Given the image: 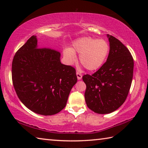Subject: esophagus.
<instances>
[{"instance_id": "1", "label": "esophagus", "mask_w": 148, "mask_h": 148, "mask_svg": "<svg viewBox=\"0 0 148 148\" xmlns=\"http://www.w3.org/2000/svg\"><path fill=\"white\" fill-rule=\"evenodd\" d=\"M76 76L77 77V79H81L82 78V75L79 72H76Z\"/></svg>"}]
</instances>
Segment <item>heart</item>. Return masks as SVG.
I'll use <instances>...</instances> for the list:
<instances>
[{
  "instance_id": "obj_1",
  "label": "heart",
  "mask_w": 148,
  "mask_h": 148,
  "mask_svg": "<svg viewBox=\"0 0 148 148\" xmlns=\"http://www.w3.org/2000/svg\"><path fill=\"white\" fill-rule=\"evenodd\" d=\"M110 51V46L103 39L83 37L72 43V48L63 50L64 57L67 63L72 64L76 61V56L79 55V62L87 70L96 71L106 61Z\"/></svg>"
}]
</instances>
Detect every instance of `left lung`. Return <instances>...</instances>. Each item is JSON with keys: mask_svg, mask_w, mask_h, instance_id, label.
I'll return each mask as SVG.
<instances>
[{"mask_svg": "<svg viewBox=\"0 0 148 148\" xmlns=\"http://www.w3.org/2000/svg\"><path fill=\"white\" fill-rule=\"evenodd\" d=\"M110 52L107 61L91 76L82 77L86 84L85 100L95 113L109 114L118 109L128 96L133 76L134 61L127 47L108 34Z\"/></svg>", "mask_w": 148, "mask_h": 148, "instance_id": "obj_1", "label": "left lung"}]
</instances>
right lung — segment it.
I'll return each mask as SVG.
<instances>
[{
  "label": "right lung",
  "mask_w": 148,
  "mask_h": 148,
  "mask_svg": "<svg viewBox=\"0 0 148 148\" xmlns=\"http://www.w3.org/2000/svg\"><path fill=\"white\" fill-rule=\"evenodd\" d=\"M60 52L38 47L32 36L17 50L12 65V82L25 106L35 113L51 116L64 108L77 82L76 70L60 61Z\"/></svg>",
  "instance_id": "1"
}]
</instances>
